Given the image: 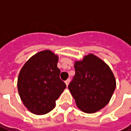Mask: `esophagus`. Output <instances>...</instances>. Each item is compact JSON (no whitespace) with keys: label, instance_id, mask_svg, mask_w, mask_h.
I'll return each mask as SVG.
<instances>
[{"label":"esophagus","instance_id":"1","mask_svg":"<svg viewBox=\"0 0 131 131\" xmlns=\"http://www.w3.org/2000/svg\"><path fill=\"white\" fill-rule=\"evenodd\" d=\"M69 81H70V79H68L66 80L65 81V83H66V85H67V86L69 85Z\"/></svg>","mask_w":131,"mask_h":131}]
</instances>
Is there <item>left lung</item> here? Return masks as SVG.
<instances>
[{
	"instance_id": "left-lung-1",
	"label": "left lung",
	"mask_w": 131,
	"mask_h": 131,
	"mask_svg": "<svg viewBox=\"0 0 131 131\" xmlns=\"http://www.w3.org/2000/svg\"><path fill=\"white\" fill-rule=\"evenodd\" d=\"M76 74L68 88L77 107L88 114L95 113L107 105L116 88L111 69L93 54L75 61Z\"/></svg>"
}]
</instances>
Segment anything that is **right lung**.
<instances>
[{
    "label": "right lung",
    "instance_id": "add662e5",
    "mask_svg": "<svg viewBox=\"0 0 131 131\" xmlns=\"http://www.w3.org/2000/svg\"><path fill=\"white\" fill-rule=\"evenodd\" d=\"M58 56L50 50L37 52L27 60L19 74L17 89L27 110L36 115L50 112L66 84L60 79Z\"/></svg>",
    "mask_w": 131,
    "mask_h": 131
}]
</instances>
